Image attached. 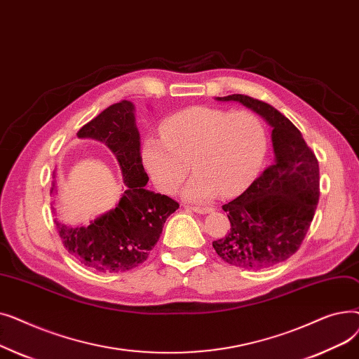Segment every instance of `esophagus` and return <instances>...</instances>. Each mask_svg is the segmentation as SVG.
I'll use <instances>...</instances> for the list:
<instances>
[{"instance_id":"esophagus-1","label":"esophagus","mask_w":359,"mask_h":359,"mask_svg":"<svg viewBox=\"0 0 359 359\" xmlns=\"http://www.w3.org/2000/svg\"><path fill=\"white\" fill-rule=\"evenodd\" d=\"M189 210L196 212V214H210L214 211V208H211V206H189Z\"/></svg>"}]
</instances>
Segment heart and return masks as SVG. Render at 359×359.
Returning <instances> with one entry per match:
<instances>
[{"instance_id": "1", "label": "heart", "mask_w": 359, "mask_h": 359, "mask_svg": "<svg viewBox=\"0 0 359 359\" xmlns=\"http://www.w3.org/2000/svg\"><path fill=\"white\" fill-rule=\"evenodd\" d=\"M268 149L266 129L252 111L195 106L161 123V135L149 134L141 144V164L158 189L172 194L191 167L182 196L206 202L234 196L255 182Z\"/></svg>"}]
</instances>
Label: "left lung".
<instances>
[{
  "instance_id": "1",
  "label": "left lung",
  "mask_w": 359,
  "mask_h": 359,
  "mask_svg": "<svg viewBox=\"0 0 359 359\" xmlns=\"http://www.w3.org/2000/svg\"><path fill=\"white\" fill-rule=\"evenodd\" d=\"M215 100L241 103L272 128V165L222 205L231 229L212 241L217 255L231 266L266 269L291 257L310 229L320 195L318 161L295 125L271 104L244 94Z\"/></svg>"
}]
</instances>
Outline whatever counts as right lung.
Here are the masks:
<instances>
[{
    "label": "right lung",
    "instance_id": "obj_1",
    "mask_svg": "<svg viewBox=\"0 0 359 359\" xmlns=\"http://www.w3.org/2000/svg\"><path fill=\"white\" fill-rule=\"evenodd\" d=\"M77 137L100 141L111 151L119 163L125 189L115 208L91 219L88 225L72 227L55 218L60 237L68 253L90 269L102 273L134 269L147 260L165 219L179 203L145 189L148 176L141 164V138L132 102L109 106L84 125ZM50 194H56L55 180ZM52 211L55 214V208Z\"/></svg>",
    "mask_w": 359,
    "mask_h": 359
}]
</instances>
